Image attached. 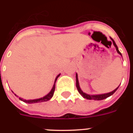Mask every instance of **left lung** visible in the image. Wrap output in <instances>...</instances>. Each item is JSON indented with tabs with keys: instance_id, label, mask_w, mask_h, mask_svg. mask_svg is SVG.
Masks as SVG:
<instances>
[{
	"instance_id": "left-lung-1",
	"label": "left lung",
	"mask_w": 133,
	"mask_h": 133,
	"mask_svg": "<svg viewBox=\"0 0 133 133\" xmlns=\"http://www.w3.org/2000/svg\"><path fill=\"white\" fill-rule=\"evenodd\" d=\"M110 38H111V40L112 41L114 46H115V48H116V51H117V53H118L119 55H120L122 57L121 53L119 51L118 48V47H117V45H116L115 42L114 41V40L112 39L111 37H110ZM76 88H77V89H78V91L79 93H80V95H82V96H83L84 98H86V99H88V100H104V99L107 98H108L109 96H111V95H113V94L116 92V91L117 90L118 88H119V86H120V85H119L118 88H116L115 90H113L112 91H111V92H108V93L99 94V95H89V94H87V93H85V92H83L82 90L81 89V88H80V85H79L78 79V75H77V73H76Z\"/></svg>"
}]
</instances>
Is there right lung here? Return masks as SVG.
I'll list each match as a JSON object with an SVG mask.
<instances>
[{"label":"right lung","instance_id":"add662e5","mask_svg":"<svg viewBox=\"0 0 133 133\" xmlns=\"http://www.w3.org/2000/svg\"><path fill=\"white\" fill-rule=\"evenodd\" d=\"M60 73L59 75H57V77H56V78H55V80L54 84H53V88H52L51 90L50 91V92H49V93L47 94L45 96H43V97H42V98H40L33 99V100H25V99L22 98H21V97H19L18 98H19L21 101L24 102H25V103H28V104H35V103H39V102H42L48 101V100H49L52 97H53V94H54L55 89L56 81H57V78H58L59 76H60ZM11 91L13 92V91ZM13 93H14V92H13ZM14 95H15L16 96H17V97H18V96H17V95H16V94H14Z\"/></svg>","mask_w":133,"mask_h":133}]
</instances>
